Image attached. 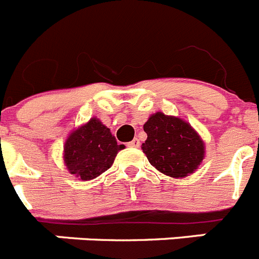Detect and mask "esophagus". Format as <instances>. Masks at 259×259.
I'll use <instances>...</instances> for the list:
<instances>
[{"label": "esophagus", "instance_id": "34e87169", "mask_svg": "<svg viewBox=\"0 0 259 259\" xmlns=\"http://www.w3.org/2000/svg\"><path fill=\"white\" fill-rule=\"evenodd\" d=\"M127 145L131 148H139L140 147V140H139V139H134V140L130 141Z\"/></svg>", "mask_w": 259, "mask_h": 259}]
</instances>
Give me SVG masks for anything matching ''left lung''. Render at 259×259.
Listing matches in <instances>:
<instances>
[{"label": "left lung", "instance_id": "left-lung-1", "mask_svg": "<svg viewBox=\"0 0 259 259\" xmlns=\"http://www.w3.org/2000/svg\"><path fill=\"white\" fill-rule=\"evenodd\" d=\"M141 149L157 170L173 178L194 173L204 157V144L185 120L156 112L144 124Z\"/></svg>", "mask_w": 259, "mask_h": 259}]
</instances>
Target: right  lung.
<instances>
[{"instance_id": "right-lung-1", "label": "right lung", "mask_w": 259, "mask_h": 259, "mask_svg": "<svg viewBox=\"0 0 259 259\" xmlns=\"http://www.w3.org/2000/svg\"><path fill=\"white\" fill-rule=\"evenodd\" d=\"M124 145H118L110 128L98 119L73 131L64 147V161L70 171L82 181L93 180L111 166Z\"/></svg>"}]
</instances>
